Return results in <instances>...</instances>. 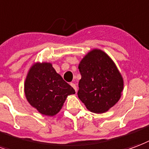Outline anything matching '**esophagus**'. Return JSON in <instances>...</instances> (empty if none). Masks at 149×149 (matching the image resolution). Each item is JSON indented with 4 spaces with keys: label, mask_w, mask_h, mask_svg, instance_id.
Segmentation results:
<instances>
[{
    "label": "esophagus",
    "mask_w": 149,
    "mask_h": 149,
    "mask_svg": "<svg viewBox=\"0 0 149 149\" xmlns=\"http://www.w3.org/2000/svg\"><path fill=\"white\" fill-rule=\"evenodd\" d=\"M70 85H71L72 87V88H74V90L76 91V92H77V86H76V84H73V83H71V84H70Z\"/></svg>",
    "instance_id": "esophagus-1"
}]
</instances>
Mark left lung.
Segmentation results:
<instances>
[{"label": "left lung", "mask_w": 149, "mask_h": 149, "mask_svg": "<svg viewBox=\"0 0 149 149\" xmlns=\"http://www.w3.org/2000/svg\"><path fill=\"white\" fill-rule=\"evenodd\" d=\"M78 97L95 114L108 111L122 96L124 81L116 65L100 49L90 50L80 61Z\"/></svg>", "instance_id": "left-lung-1"}]
</instances>
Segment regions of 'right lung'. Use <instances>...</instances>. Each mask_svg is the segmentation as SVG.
Segmentation results:
<instances>
[{
	"mask_svg": "<svg viewBox=\"0 0 149 149\" xmlns=\"http://www.w3.org/2000/svg\"><path fill=\"white\" fill-rule=\"evenodd\" d=\"M24 94L30 105L40 114L54 116L75 90L55 71L49 62H35L28 70Z\"/></svg>",
	"mask_w": 149,
	"mask_h": 149,
	"instance_id": "1",
	"label": "right lung"
}]
</instances>
